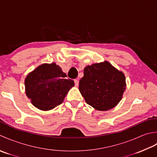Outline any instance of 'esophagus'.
Returning a JSON list of instances; mask_svg holds the SVG:
<instances>
[{
  "label": "esophagus",
  "instance_id": "34e87169",
  "mask_svg": "<svg viewBox=\"0 0 157 157\" xmlns=\"http://www.w3.org/2000/svg\"><path fill=\"white\" fill-rule=\"evenodd\" d=\"M74 81H75V85L76 86H78V79H75L74 80Z\"/></svg>",
  "mask_w": 157,
  "mask_h": 157
}]
</instances>
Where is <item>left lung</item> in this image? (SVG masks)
Returning <instances> with one entry per match:
<instances>
[{
    "instance_id": "obj_1",
    "label": "left lung",
    "mask_w": 157,
    "mask_h": 157,
    "mask_svg": "<svg viewBox=\"0 0 157 157\" xmlns=\"http://www.w3.org/2000/svg\"><path fill=\"white\" fill-rule=\"evenodd\" d=\"M125 89L124 74L107 61L86 66L79 81V91L86 103L100 111L116 106Z\"/></svg>"
}]
</instances>
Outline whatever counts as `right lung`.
<instances>
[{"mask_svg":"<svg viewBox=\"0 0 157 157\" xmlns=\"http://www.w3.org/2000/svg\"><path fill=\"white\" fill-rule=\"evenodd\" d=\"M56 63H43L25 79V94L35 107L49 110L63 102L75 82Z\"/></svg>","mask_w":157,"mask_h":157,"instance_id":"1","label":"right lung"}]
</instances>
